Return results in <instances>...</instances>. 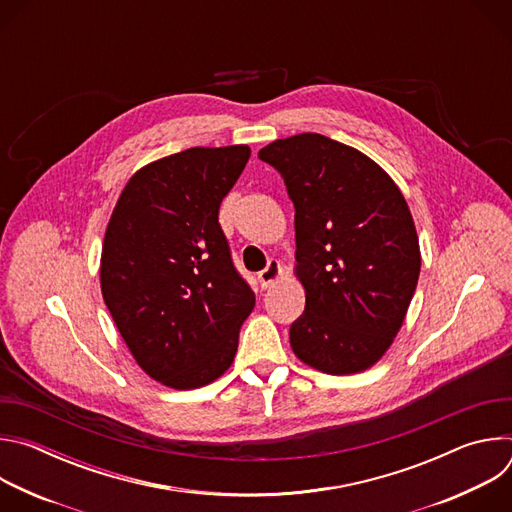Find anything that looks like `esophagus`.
Segmentation results:
<instances>
[{"label":"esophagus","mask_w":512,"mask_h":512,"mask_svg":"<svg viewBox=\"0 0 512 512\" xmlns=\"http://www.w3.org/2000/svg\"><path fill=\"white\" fill-rule=\"evenodd\" d=\"M283 275V269H281V263L277 261V259H271L269 263H267V267L263 269V271H259V275H257V279H259V285L265 289V287H269V285H273L279 277Z\"/></svg>","instance_id":"34e87169"}]
</instances>
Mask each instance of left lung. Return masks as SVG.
Here are the masks:
<instances>
[{
    "instance_id": "8db88e82",
    "label": "left lung",
    "mask_w": 512,
    "mask_h": 512,
    "mask_svg": "<svg viewBox=\"0 0 512 512\" xmlns=\"http://www.w3.org/2000/svg\"><path fill=\"white\" fill-rule=\"evenodd\" d=\"M296 206V267L306 310L289 344L328 375L371 369L391 348L415 294L421 251L411 210L369 156L320 133L259 152Z\"/></svg>"
}]
</instances>
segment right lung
Wrapping results in <instances>:
<instances>
[{"label": "right lung", "mask_w": 512, "mask_h": 512, "mask_svg": "<svg viewBox=\"0 0 512 512\" xmlns=\"http://www.w3.org/2000/svg\"><path fill=\"white\" fill-rule=\"evenodd\" d=\"M249 145L190 148L139 168L103 239L101 294L139 369L198 389L235 360L255 294L233 267L218 208Z\"/></svg>", "instance_id": "obj_1"}]
</instances>
